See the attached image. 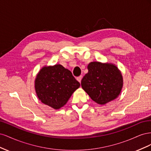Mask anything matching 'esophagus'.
Here are the masks:
<instances>
[{"mask_svg":"<svg viewBox=\"0 0 151 151\" xmlns=\"http://www.w3.org/2000/svg\"><path fill=\"white\" fill-rule=\"evenodd\" d=\"M82 79H83V76H80L79 77H77V80L79 82V83H81V80H82Z\"/></svg>","mask_w":151,"mask_h":151,"instance_id":"34e87169","label":"esophagus"}]
</instances>
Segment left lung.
Returning <instances> with one entry per match:
<instances>
[{
	"mask_svg": "<svg viewBox=\"0 0 151 151\" xmlns=\"http://www.w3.org/2000/svg\"><path fill=\"white\" fill-rule=\"evenodd\" d=\"M81 86L94 102L104 105L118 97L123 88L121 71L113 63L92 62Z\"/></svg>",
	"mask_w": 151,
	"mask_h": 151,
	"instance_id": "8db88e82",
	"label": "left lung"
}]
</instances>
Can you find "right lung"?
<instances>
[{
    "label": "right lung",
    "mask_w": 151,
    "mask_h": 151,
    "mask_svg": "<svg viewBox=\"0 0 151 151\" xmlns=\"http://www.w3.org/2000/svg\"><path fill=\"white\" fill-rule=\"evenodd\" d=\"M80 83L60 64L44 66L36 75L35 89L41 102L55 109L63 107Z\"/></svg>",
    "instance_id": "1"
}]
</instances>
